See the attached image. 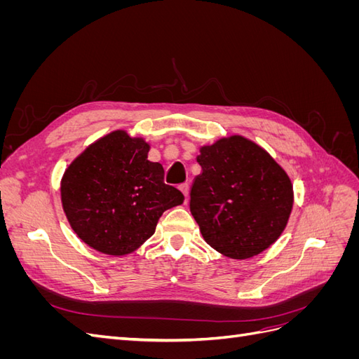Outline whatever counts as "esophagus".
Returning <instances> with one entry per match:
<instances>
[{"instance_id": "esophagus-1", "label": "esophagus", "mask_w": 359, "mask_h": 359, "mask_svg": "<svg viewBox=\"0 0 359 359\" xmlns=\"http://www.w3.org/2000/svg\"><path fill=\"white\" fill-rule=\"evenodd\" d=\"M180 190L182 191L184 198H186V201H187V196H189V184H180Z\"/></svg>"}]
</instances>
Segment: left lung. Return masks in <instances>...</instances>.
I'll return each instance as SVG.
<instances>
[{
	"mask_svg": "<svg viewBox=\"0 0 359 359\" xmlns=\"http://www.w3.org/2000/svg\"><path fill=\"white\" fill-rule=\"evenodd\" d=\"M201 173L190 189V211L203 240L232 259H248L273 244L293 203L286 172L241 136L202 147Z\"/></svg>",
	"mask_w": 359,
	"mask_h": 359,
	"instance_id": "left-lung-1",
	"label": "left lung"
}]
</instances>
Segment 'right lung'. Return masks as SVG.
<instances>
[{
  "mask_svg": "<svg viewBox=\"0 0 359 359\" xmlns=\"http://www.w3.org/2000/svg\"><path fill=\"white\" fill-rule=\"evenodd\" d=\"M149 145L112 132L86 148L66 170L61 201L81 240L112 256L132 253L154 233L161 214L181 205L182 193L165 184Z\"/></svg>",
  "mask_w": 359,
  "mask_h": 359,
  "instance_id": "obj_1",
  "label": "right lung"
}]
</instances>
